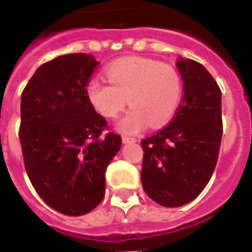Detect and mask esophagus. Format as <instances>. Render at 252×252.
<instances>
[{
	"label": "esophagus",
	"mask_w": 252,
	"mask_h": 252,
	"mask_svg": "<svg viewBox=\"0 0 252 252\" xmlns=\"http://www.w3.org/2000/svg\"><path fill=\"white\" fill-rule=\"evenodd\" d=\"M123 143H124V144H131V143H136V139H133V137H128V136H123Z\"/></svg>",
	"instance_id": "1"
}]
</instances>
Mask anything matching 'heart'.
Masks as SVG:
<instances>
[{
  "label": "heart",
  "mask_w": 252,
  "mask_h": 252,
  "mask_svg": "<svg viewBox=\"0 0 252 252\" xmlns=\"http://www.w3.org/2000/svg\"><path fill=\"white\" fill-rule=\"evenodd\" d=\"M106 82L93 78L86 97L94 109L113 119L128 104L132 108L117 121V129L133 135L147 124L158 128L167 124L180 106L182 79L175 67L140 57L120 58L106 67Z\"/></svg>",
  "instance_id": "obj_1"
}]
</instances>
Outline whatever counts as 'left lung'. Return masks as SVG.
<instances>
[{
    "label": "left lung",
    "instance_id": "left-lung-1",
    "mask_svg": "<svg viewBox=\"0 0 252 252\" xmlns=\"http://www.w3.org/2000/svg\"><path fill=\"white\" fill-rule=\"evenodd\" d=\"M184 98L169 126L142 142V185L167 208L186 205L216 167L222 135L221 92L201 63L178 58Z\"/></svg>",
    "mask_w": 252,
    "mask_h": 252
}]
</instances>
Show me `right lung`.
Masks as SVG:
<instances>
[{"label": "right lung", "instance_id": "obj_1", "mask_svg": "<svg viewBox=\"0 0 252 252\" xmlns=\"http://www.w3.org/2000/svg\"><path fill=\"white\" fill-rule=\"evenodd\" d=\"M98 62L67 54L41 64L21 94L20 143L27 174L41 200L67 216L92 212L105 195V171L121 136H101L106 120L86 97Z\"/></svg>", "mask_w": 252, "mask_h": 252}]
</instances>
